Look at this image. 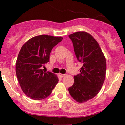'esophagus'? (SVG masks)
Instances as JSON below:
<instances>
[{
  "mask_svg": "<svg viewBox=\"0 0 125 125\" xmlns=\"http://www.w3.org/2000/svg\"><path fill=\"white\" fill-rule=\"evenodd\" d=\"M59 76L60 77H63L64 75H65V74H60V73H59Z\"/></svg>",
  "mask_w": 125,
  "mask_h": 125,
  "instance_id": "1",
  "label": "esophagus"
}]
</instances>
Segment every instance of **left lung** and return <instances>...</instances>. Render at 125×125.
Listing matches in <instances>:
<instances>
[{
  "label": "left lung",
  "instance_id": "obj_1",
  "mask_svg": "<svg viewBox=\"0 0 125 125\" xmlns=\"http://www.w3.org/2000/svg\"><path fill=\"white\" fill-rule=\"evenodd\" d=\"M75 55L83 66L74 75V83L68 88L71 96L79 103L93 99L101 89L105 79L106 62L99 43L86 32L69 35Z\"/></svg>",
  "mask_w": 125,
  "mask_h": 125
}]
</instances>
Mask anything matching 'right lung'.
<instances>
[{"instance_id":"right-lung-1","label":"right lung","mask_w":125,"mask_h":125,"mask_svg":"<svg viewBox=\"0 0 125 125\" xmlns=\"http://www.w3.org/2000/svg\"><path fill=\"white\" fill-rule=\"evenodd\" d=\"M63 37L40 35L28 40L17 57L16 73L23 93L31 99L40 100L51 94L59 82L57 76L43 67L50 61V54Z\"/></svg>"}]
</instances>
